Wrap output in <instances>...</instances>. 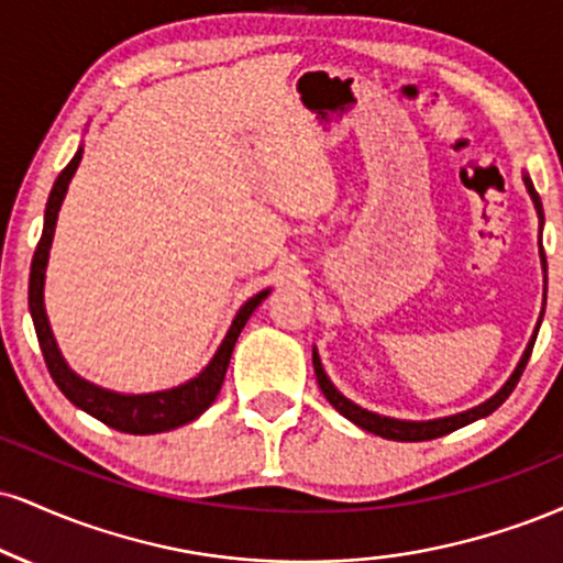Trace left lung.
Instances as JSON below:
<instances>
[{
	"mask_svg": "<svg viewBox=\"0 0 563 563\" xmlns=\"http://www.w3.org/2000/svg\"><path fill=\"white\" fill-rule=\"evenodd\" d=\"M525 186H527V194H530L534 209H538V217H540V228H543V201H540L538 191H534L530 175H525ZM540 262H543V273H545V252H543V243H540ZM545 311V309H543ZM543 311H540V320H543ZM540 320H538V328H534V333L530 338V343H527L525 354H521L517 369L511 372L509 380L504 383V388H500L496 396L487 398L485 404L475 406V409L470 411H462V415H453V417H443V419H428V422H409V419H393V417H383V415H375V411H367L362 409V406H356L354 401H349L346 396H343L341 390L335 388L333 383H330V377L324 375L322 369V362H320V354H317V349L311 351V362H314V375H317V385H320V390L324 393V398H328L330 404L335 406L338 411H341L343 417L351 419V422L356 424V428L367 430V432H375V435L380 438H388V440H404V443H417V440H432V438H440V435H449V432L464 428V424L475 422V419H483L487 415H493V411L498 409L500 404L506 401V398L511 396V390L517 388L521 372H525L527 362H530V354H532V346H534V338H538V330H540Z\"/></svg>",
	"mask_w": 563,
	"mask_h": 563,
	"instance_id": "1",
	"label": "left lung"
}]
</instances>
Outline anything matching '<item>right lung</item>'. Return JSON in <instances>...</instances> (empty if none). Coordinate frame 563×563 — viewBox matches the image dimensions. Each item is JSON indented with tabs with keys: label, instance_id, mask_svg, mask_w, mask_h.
Instances as JSON below:
<instances>
[{
	"label": "right lung",
	"instance_id": "add662e5",
	"mask_svg": "<svg viewBox=\"0 0 563 563\" xmlns=\"http://www.w3.org/2000/svg\"><path fill=\"white\" fill-rule=\"evenodd\" d=\"M80 157H84V148H78L76 157L67 162L65 170L57 175V180H54L49 201H46L42 241H38L36 254H33V262H31L29 309L33 317V328H36L38 346H42L46 369H49L52 380L57 383V388L67 396V401H73L78 409H84L86 415L97 417L99 422L110 424L114 430L131 432V435H154V432L175 430L180 428V424L194 422L196 417L205 415L209 406L214 404L217 393L222 388V380H225L230 356H233V346L235 341H239L243 324H246L249 317H252V311L267 299L269 288L260 290V294L252 296V299L243 303L239 314H235L233 324H230L228 335L222 338L220 349H217V354L212 356V362H209L207 367L194 377V380L183 383L178 388L131 396V393H114L84 380V377L76 375V372L67 367L63 354H59L57 341H54L49 320H46V309H44V277H46V262H49L54 225H57L59 207H63L67 186H70L73 175L78 170Z\"/></svg>",
	"mask_w": 563,
	"mask_h": 563
}]
</instances>
